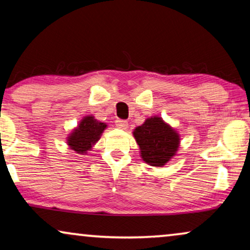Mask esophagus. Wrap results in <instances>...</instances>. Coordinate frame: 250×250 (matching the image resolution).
Segmentation results:
<instances>
[{
    "mask_svg": "<svg viewBox=\"0 0 250 250\" xmlns=\"http://www.w3.org/2000/svg\"><path fill=\"white\" fill-rule=\"evenodd\" d=\"M127 122L124 121V119H116V126H117L118 128H122V129H125L127 128Z\"/></svg>",
    "mask_w": 250,
    "mask_h": 250,
    "instance_id": "1",
    "label": "esophagus"
}]
</instances>
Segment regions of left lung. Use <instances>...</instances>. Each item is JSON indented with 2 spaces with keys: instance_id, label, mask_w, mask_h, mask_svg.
I'll return each instance as SVG.
<instances>
[{
  "instance_id": "1",
  "label": "left lung",
  "mask_w": 250,
  "mask_h": 250,
  "mask_svg": "<svg viewBox=\"0 0 250 250\" xmlns=\"http://www.w3.org/2000/svg\"><path fill=\"white\" fill-rule=\"evenodd\" d=\"M133 134L141 150L142 159L151 166H164L179 148V134L160 117L148 118Z\"/></svg>"
}]
</instances>
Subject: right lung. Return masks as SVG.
<instances>
[{
	"label": "right lung",
	"mask_w": 250,
	"mask_h": 250,
	"mask_svg": "<svg viewBox=\"0 0 250 250\" xmlns=\"http://www.w3.org/2000/svg\"><path fill=\"white\" fill-rule=\"evenodd\" d=\"M107 125L94 119L93 116H87L80 123V126L74 129L68 138V146L77 153H86L92 146L100 139L101 133Z\"/></svg>",
	"instance_id": "right-lung-1"
}]
</instances>
